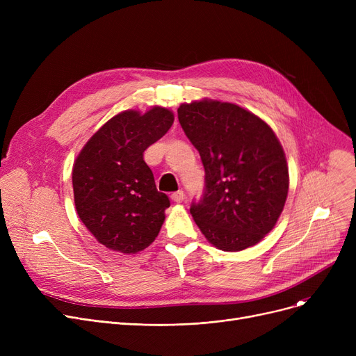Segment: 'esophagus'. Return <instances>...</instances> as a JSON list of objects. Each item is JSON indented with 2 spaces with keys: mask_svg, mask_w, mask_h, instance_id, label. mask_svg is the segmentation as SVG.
<instances>
[{
  "mask_svg": "<svg viewBox=\"0 0 356 356\" xmlns=\"http://www.w3.org/2000/svg\"><path fill=\"white\" fill-rule=\"evenodd\" d=\"M172 200L173 202H176V203H181L183 202V199H184V193H183V191H179V192H175V193H172Z\"/></svg>",
  "mask_w": 356,
  "mask_h": 356,
  "instance_id": "esophagus-1",
  "label": "esophagus"
}]
</instances>
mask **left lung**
<instances>
[{
	"label": "left lung",
	"mask_w": 356,
	"mask_h": 356,
	"mask_svg": "<svg viewBox=\"0 0 356 356\" xmlns=\"http://www.w3.org/2000/svg\"><path fill=\"white\" fill-rule=\"evenodd\" d=\"M177 117L204 167L203 195L191 207L196 225L219 250L255 245L274 228L289 192L286 156L273 129L219 101L183 104Z\"/></svg>",
	"instance_id": "left-lung-1"
}]
</instances>
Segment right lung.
Returning <instances> with one entry per match:
<instances>
[{
	"label": "right lung",
	"mask_w": 356,
	"mask_h": 356,
	"mask_svg": "<svg viewBox=\"0 0 356 356\" xmlns=\"http://www.w3.org/2000/svg\"><path fill=\"white\" fill-rule=\"evenodd\" d=\"M173 121V112L161 106L143 115L124 111L90 137L74 161L78 215L106 248L136 254L159 235L170 199L157 191L143 154Z\"/></svg>",
	"instance_id": "obj_1"
}]
</instances>
